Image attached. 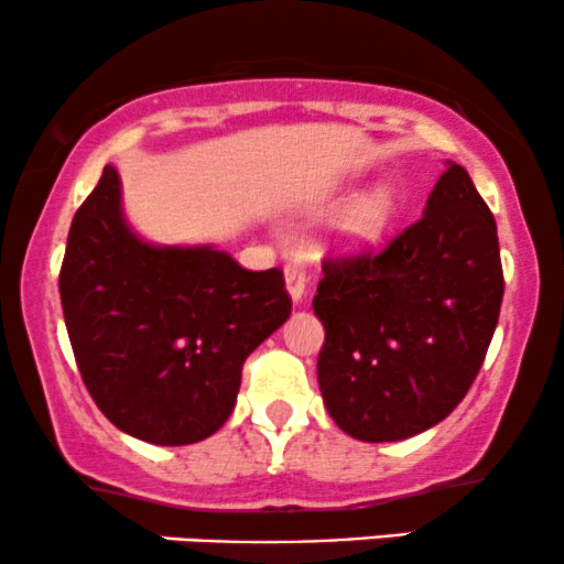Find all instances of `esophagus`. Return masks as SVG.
Returning a JSON list of instances; mask_svg holds the SVG:
<instances>
[{
  "mask_svg": "<svg viewBox=\"0 0 564 564\" xmlns=\"http://www.w3.org/2000/svg\"><path fill=\"white\" fill-rule=\"evenodd\" d=\"M286 289L291 300L302 302L304 289H307V275H304V268L296 260L286 264Z\"/></svg>",
  "mask_w": 564,
  "mask_h": 564,
  "instance_id": "1",
  "label": "esophagus"
}]
</instances>
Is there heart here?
I'll return each mask as SVG.
<instances>
[{"label":"heart","mask_w":564,"mask_h":564,"mask_svg":"<svg viewBox=\"0 0 564 564\" xmlns=\"http://www.w3.org/2000/svg\"><path fill=\"white\" fill-rule=\"evenodd\" d=\"M394 215V193L390 187H379L371 196L355 200L339 223L341 243L347 249H366L377 243L390 228Z\"/></svg>","instance_id":"heart-1"}]
</instances>
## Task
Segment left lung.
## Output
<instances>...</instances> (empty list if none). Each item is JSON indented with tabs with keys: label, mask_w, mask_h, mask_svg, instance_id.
I'll use <instances>...</instances> for the list:
<instances>
[{
	"label": "left lung",
	"mask_w": 564,
	"mask_h": 564,
	"mask_svg": "<svg viewBox=\"0 0 564 564\" xmlns=\"http://www.w3.org/2000/svg\"><path fill=\"white\" fill-rule=\"evenodd\" d=\"M501 300L496 219L448 161L422 219L379 254L323 262L318 384L336 426L392 443L443 422L480 371Z\"/></svg>",
	"instance_id": "1"
}]
</instances>
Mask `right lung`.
Segmentation results:
<instances>
[{
    "label": "right lung",
    "instance_id": "right-lung-1",
    "mask_svg": "<svg viewBox=\"0 0 564 564\" xmlns=\"http://www.w3.org/2000/svg\"><path fill=\"white\" fill-rule=\"evenodd\" d=\"M61 302L97 408L153 445L215 435L236 408L243 360L291 315L278 268L251 273L215 246L142 241L113 166L70 223Z\"/></svg>",
    "mask_w": 564,
    "mask_h": 564
}]
</instances>
